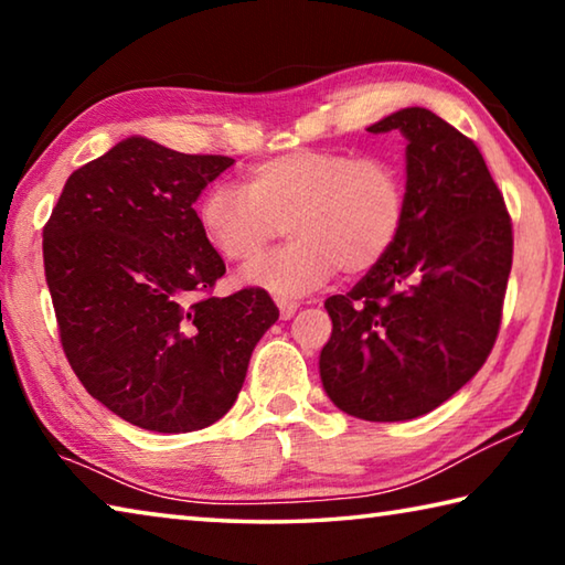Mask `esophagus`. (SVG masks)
I'll use <instances>...</instances> for the list:
<instances>
[{"instance_id": "esophagus-1", "label": "esophagus", "mask_w": 565, "mask_h": 565, "mask_svg": "<svg viewBox=\"0 0 565 565\" xmlns=\"http://www.w3.org/2000/svg\"><path fill=\"white\" fill-rule=\"evenodd\" d=\"M296 309H299V303H296V301H289V299H281V301H279L281 319H291L294 313H296Z\"/></svg>"}]
</instances>
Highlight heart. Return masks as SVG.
I'll list each match as a JSON object with an SVG mask.
<instances>
[{"label": "heart", "instance_id": "1", "mask_svg": "<svg viewBox=\"0 0 565 565\" xmlns=\"http://www.w3.org/2000/svg\"><path fill=\"white\" fill-rule=\"evenodd\" d=\"M404 212V179L391 161L317 149L266 159L244 189L216 184L196 206L206 242L238 266L259 259L286 222L291 242L238 279L284 299L319 289L339 269H374L398 238Z\"/></svg>", "mask_w": 565, "mask_h": 565}]
</instances>
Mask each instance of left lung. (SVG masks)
<instances>
[{
  "instance_id": "8db88e82",
  "label": "left lung",
  "mask_w": 565,
  "mask_h": 565,
  "mask_svg": "<svg viewBox=\"0 0 565 565\" xmlns=\"http://www.w3.org/2000/svg\"><path fill=\"white\" fill-rule=\"evenodd\" d=\"M406 139V212L391 252L329 296L319 374L343 414L424 416L483 366L499 337L513 259L511 216L481 151L424 107L371 124Z\"/></svg>"
}]
</instances>
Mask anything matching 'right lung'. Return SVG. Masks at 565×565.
Masks as SVG:
<instances>
[{
	"label": "right lung",
	"mask_w": 565,
	"mask_h": 565,
	"mask_svg": "<svg viewBox=\"0 0 565 565\" xmlns=\"http://www.w3.org/2000/svg\"><path fill=\"white\" fill-rule=\"evenodd\" d=\"M234 164L127 137L66 179L44 274L70 366L129 424L186 434L222 418L279 309L264 289L206 296L226 266L194 202Z\"/></svg>",
	"instance_id": "1"
}]
</instances>
